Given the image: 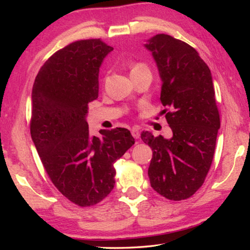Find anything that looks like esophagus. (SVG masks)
<instances>
[{
    "mask_svg": "<svg viewBox=\"0 0 250 250\" xmlns=\"http://www.w3.org/2000/svg\"><path fill=\"white\" fill-rule=\"evenodd\" d=\"M131 134L134 139H139L140 138V131H139L138 128H132L131 129Z\"/></svg>",
    "mask_w": 250,
    "mask_h": 250,
    "instance_id": "34e87169",
    "label": "esophagus"
}]
</instances>
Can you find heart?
<instances>
[{
  "mask_svg": "<svg viewBox=\"0 0 250 250\" xmlns=\"http://www.w3.org/2000/svg\"><path fill=\"white\" fill-rule=\"evenodd\" d=\"M143 68H147V67L145 65V64H141V62H138V64H135L132 69H131V73H133V71H137V70H140V69H143Z\"/></svg>",
  "mask_w": 250,
  "mask_h": 250,
  "instance_id": "1",
  "label": "heart"
}]
</instances>
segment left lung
<instances>
[{"mask_svg":"<svg viewBox=\"0 0 250 250\" xmlns=\"http://www.w3.org/2000/svg\"><path fill=\"white\" fill-rule=\"evenodd\" d=\"M158 66L162 113L173 137L143 131L153 151L149 170L152 188L171 201L191 197L204 183L213 161L221 120L208 66L192 46L167 34L145 44Z\"/></svg>","mask_w":250,"mask_h":250,"instance_id":"left-lung-1","label":"left lung"}]
</instances>
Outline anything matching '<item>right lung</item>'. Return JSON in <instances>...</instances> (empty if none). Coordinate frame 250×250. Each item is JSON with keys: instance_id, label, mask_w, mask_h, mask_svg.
<instances>
[{"instance_id": "add662e5", "label": "right lung", "mask_w": 250, "mask_h": 250, "mask_svg": "<svg viewBox=\"0 0 250 250\" xmlns=\"http://www.w3.org/2000/svg\"><path fill=\"white\" fill-rule=\"evenodd\" d=\"M113 50L103 41L74 42L52 55L32 90V140L50 181L74 204H98L115 186L113 163L134 145L125 128L90 137L88 104L98 98L99 68Z\"/></svg>"}]
</instances>
